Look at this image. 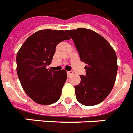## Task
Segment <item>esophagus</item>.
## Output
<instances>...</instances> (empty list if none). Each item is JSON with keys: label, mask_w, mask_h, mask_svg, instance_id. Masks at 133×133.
<instances>
[{"label": "esophagus", "mask_w": 133, "mask_h": 133, "mask_svg": "<svg viewBox=\"0 0 133 133\" xmlns=\"http://www.w3.org/2000/svg\"><path fill=\"white\" fill-rule=\"evenodd\" d=\"M67 75H68V77H70L71 75H73V72L72 71H68V72H67Z\"/></svg>", "instance_id": "esophagus-1"}]
</instances>
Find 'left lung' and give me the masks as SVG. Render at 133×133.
Wrapping results in <instances>:
<instances>
[{
  "mask_svg": "<svg viewBox=\"0 0 133 133\" xmlns=\"http://www.w3.org/2000/svg\"><path fill=\"white\" fill-rule=\"evenodd\" d=\"M74 41L86 75L75 85L77 101L84 105L99 104L113 88L117 72V55L110 43L97 32L85 28L66 30Z\"/></svg>",
  "mask_w": 133,
  "mask_h": 133,
  "instance_id": "obj_1",
  "label": "left lung"
}]
</instances>
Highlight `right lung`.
Returning a JSON list of instances; mask_svg holds the SVG:
<instances>
[{
    "instance_id": "right-lung-1",
    "label": "right lung",
    "mask_w": 133,
    "mask_h": 133,
    "mask_svg": "<svg viewBox=\"0 0 133 133\" xmlns=\"http://www.w3.org/2000/svg\"><path fill=\"white\" fill-rule=\"evenodd\" d=\"M70 37L63 30H43L29 36L16 55V71L24 91L41 105L58 101L67 79L65 70L46 68L50 65L56 45Z\"/></svg>"
}]
</instances>
